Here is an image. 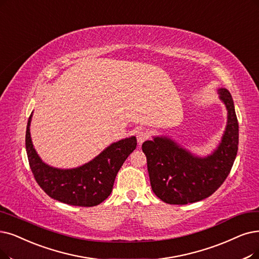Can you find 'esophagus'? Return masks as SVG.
I'll return each instance as SVG.
<instances>
[{"instance_id":"1","label":"esophagus","mask_w":259,"mask_h":259,"mask_svg":"<svg viewBox=\"0 0 259 259\" xmlns=\"http://www.w3.org/2000/svg\"><path fill=\"white\" fill-rule=\"evenodd\" d=\"M150 138V133L147 131H138L137 132V141L141 144L142 142H144L146 140H148Z\"/></svg>"}]
</instances>
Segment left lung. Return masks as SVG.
Here are the masks:
<instances>
[{"instance_id": "1", "label": "left lung", "mask_w": 259, "mask_h": 259, "mask_svg": "<svg viewBox=\"0 0 259 259\" xmlns=\"http://www.w3.org/2000/svg\"><path fill=\"white\" fill-rule=\"evenodd\" d=\"M227 109V124L220 144L212 154L198 157L167 137L142 143L153 192L161 201L185 205L211 195L229 177L239 141V125L230 91L218 89Z\"/></svg>"}]
</instances>
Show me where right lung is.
<instances>
[{
    "label": "right lung",
    "mask_w": 259,
    "mask_h": 259,
    "mask_svg": "<svg viewBox=\"0 0 259 259\" xmlns=\"http://www.w3.org/2000/svg\"><path fill=\"white\" fill-rule=\"evenodd\" d=\"M29 116L25 147L30 170L38 185L49 196L68 205L92 207L106 200L123 162L136 149L135 136L111 143L96 158L74 169L50 167L40 159L30 138Z\"/></svg>",
    "instance_id": "obj_1"
}]
</instances>
